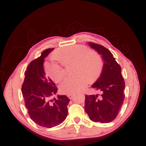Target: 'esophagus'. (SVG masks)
Returning <instances> with one entry per match:
<instances>
[{"label": "esophagus", "instance_id": "34e87169", "mask_svg": "<svg viewBox=\"0 0 146 146\" xmlns=\"http://www.w3.org/2000/svg\"><path fill=\"white\" fill-rule=\"evenodd\" d=\"M67 97H68V98H69V99H72V97H74V95H72V94H68L67 95Z\"/></svg>", "mask_w": 146, "mask_h": 146}]
</instances>
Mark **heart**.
I'll return each instance as SVG.
<instances>
[{
	"instance_id": "heart-1",
	"label": "heart",
	"mask_w": 146,
	"mask_h": 146,
	"mask_svg": "<svg viewBox=\"0 0 146 146\" xmlns=\"http://www.w3.org/2000/svg\"><path fill=\"white\" fill-rule=\"evenodd\" d=\"M64 65L74 64V77L66 78L60 84V90L64 94H74L84 89L88 83V79L92 81L97 78L102 68L100 56L91 52L86 46H70L60 49L55 56ZM46 72L54 82L60 81L64 76L62 64L51 62L46 65Z\"/></svg>"
}]
</instances>
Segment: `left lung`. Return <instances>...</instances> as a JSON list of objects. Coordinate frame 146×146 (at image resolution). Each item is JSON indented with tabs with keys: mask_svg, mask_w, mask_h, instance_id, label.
Returning a JSON list of instances; mask_svg holds the SVG:
<instances>
[{
	"mask_svg": "<svg viewBox=\"0 0 146 146\" xmlns=\"http://www.w3.org/2000/svg\"><path fill=\"white\" fill-rule=\"evenodd\" d=\"M88 44L100 54L104 66L100 77L92 86L100 95H85L84 109L93 121L109 123L116 117L124 102L125 84L121 68L109 49L95 43Z\"/></svg>",
	"mask_w": 146,
	"mask_h": 146,
	"instance_id": "left-lung-1",
	"label": "left lung"
}]
</instances>
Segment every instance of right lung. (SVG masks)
Listing matches in <instances>:
<instances>
[{"mask_svg": "<svg viewBox=\"0 0 146 146\" xmlns=\"http://www.w3.org/2000/svg\"><path fill=\"white\" fill-rule=\"evenodd\" d=\"M53 49L43 51L39 57L30 63L25 72L21 86L25 106L30 117L37 125L46 128L54 127L64 121L70 101L66 95H58L57 98H52L58 88L46 75L43 64Z\"/></svg>", "mask_w": 146, "mask_h": 146, "instance_id": "obj_1", "label": "right lung"}]
</instances>
